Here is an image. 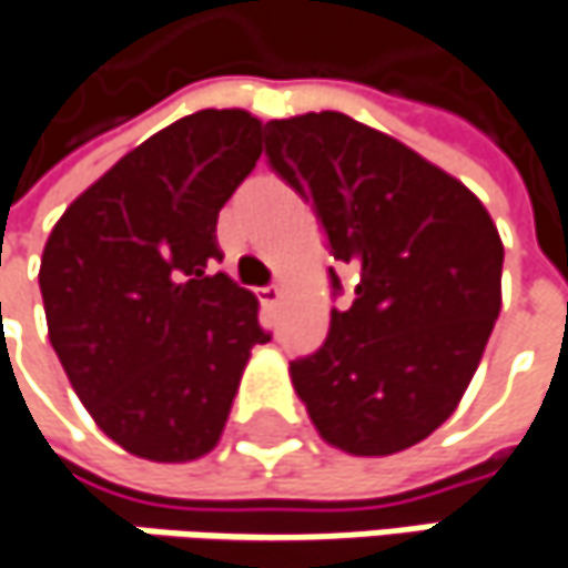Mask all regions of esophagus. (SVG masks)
Returning <instances> with one entry per match:
<instances>
[{
	"instance_id": "1",
	"label": "esophagus",
	"mask_w": 568,
	"mask_h": 568,
	"mask_svg": "<svg viewBox=\"0 0 568 568\" xmlns=\"http://www.w3.org/2000/svg\"><path fill=\"white\" fill-rule=\"evenodd\" d=\"M281 297H284V287H277V284L258 291V301H262V306H267V310H274V306L281 304Z\"/></svg>"
}]
</instances>
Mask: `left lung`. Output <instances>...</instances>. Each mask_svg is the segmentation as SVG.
Listing matches in <instances>:
<instances>
[{
  "mask_svg": "<svg viewBox=\"0 0 568 568\" xmlns=\"http://www.w3.org/2000/svg\"><path fill=\"white\" fill-rule=\"evenodd\" d=\"M264 151L355 271L326 343L291 362L297 397L343 453L417 446L459 407L501 313L498 229L466 183L343 112L271 119Z\"/></svg>",
  "mask_w": 568,
  "mask_h": 568,
  "instance_id": "obj_1",
  "label": "left lung"
}]
</instances>
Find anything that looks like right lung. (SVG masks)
Instances as JSON below:
<instances>
[{"instance_id": "obj_1", "label": "right lung", "mask_w": 568, "mask_h": 568, "mask_svg": "<svg viewBox=\"0 0 568 568\" xmlns=\"http://www.w3.org/2000/svg\"><path fill=\"white\" fill-rule=\"evenodd\" d=\"M262 158L245 109H200L87 186L48 235V336L90 417L151 463L206 456L255 345L258 301L213 264L216 220Z\"/></svg>"}]
</instances>
